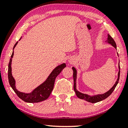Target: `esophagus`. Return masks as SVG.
Wrapping results in <instances>:
<instances>
[{"instance_id":"obj_1","label":"esophagus","mask_w":128,"mask_h":128,"mask_svg":"<svg viewBox=\"0 0 128 128\" xmlns=\"http://www.w3.org/2000/svg\"><path fill=\"white\" fill-rule=\"evenodd\" d=\"M69 62H70V63H72V61H69Z\"/></svg>"}]
</instances>
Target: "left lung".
Returning <instances> with one entry per match:
<instances>
[{"label":"left lung","mask_w":128,"mask_h":128,"mask_svg":"<svg viewBox=\"0 0 128 128\" xmlns=\"http://www.w3.org/2000/svg\"><path fill=\"white\" fill-rule=\"evenodd\" d=\"M108 40L107 42L108 43H109V44H112L113 47L116 49V44L115 43V42L114 41V40H113V38L111 37V36L108 34ZM120 65L119 63V72H118V79L116 81V82L112 88H110V90H109L108 91H107L106 92H105L103 94H98V95H96L94 96H90L88 95V94H82L80 92H79L76 89V78H77V71L76 68H74V67H72V70H73L74 71V74H73V78H74V92L76 93V95L77 96L81 99H83L85 100L87 102H91V103H96L98 102H101L103 100L106 98L108 96H109L113 92V91L114 90V89L116 88V85H118V82H119V78H120Z\"/></svg>","instance_id":"obj_1"}]
</instances>
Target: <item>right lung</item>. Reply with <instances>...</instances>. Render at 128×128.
Segmentation results:
<instances>
[{"label":"right lung","mask_w":128,"mask_h":128,"mask_svg":"<svg viewBox=\"0 0 128 128\" xmlns=\"http://www.w3.org/2000/svg\"><path fill=\"white\" fill-rule=\"evenodd\" d=\"M18 42H16L15 45L14 46L13 50L17 44ZM13 55L14 51H13V53H12L8 64V80L9 84L14 91V92L16 93L19 98L26 102H39L47 99L53 89H54L55 79H56V77L61 73V72L63 70L64 67L66 66V64H62L56 67L52 71L44 82L42 83L39 86H38L37 88H36L32 92L29 94H26L18 91L16 88V81L12 76L11 67L12 58L13 57Z\"/></svg>","instance_id":"right-lung-1"}]
</instances>
